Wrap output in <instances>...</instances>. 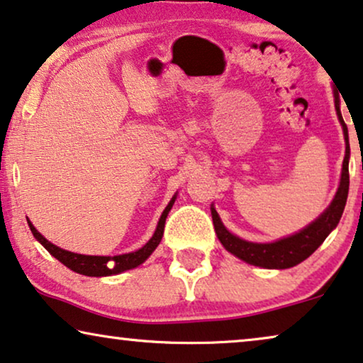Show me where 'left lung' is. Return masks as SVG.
Listing matches in <instances>:
<instances>
[{"instance_id": "1", "label": "left lung", "mask_w": 363, "mask_h": 363, "mask_svg": "<svg viewBox=\"0 0 363 363\" xmlns=\"http://www.w3.org/2000/svg\"><path fill=\"white\" fill-rule=\"evenodd\" d=\"M335 98V109L339 121L342 124V131H344L345 139V157L342 162V174H340V184L337 189L335 196L330 202V206L317 217L315 220L311 222L302 230L296 232V234L289 235V238L274 240V242H249L232 234L227 230V227L222 224L219 214L211 206L212 222H214V229L217 234V239L224 245L227 252H230L235 257H239L244 262L250 265H257V267L264 269H289L294 265L301 264L302 260L315 252L320 247V244L327 239V235L335 229L339 224L342 212L345 209L347 196H349V159H350V144H349V129L344 123L340 113V99L339 96L333 93Z\"/></svg>"}]
</instances>
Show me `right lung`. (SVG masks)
<instances>
[{
	"instance_id": "obj_1",
	"label": "right lung",
	"mask_w": 363,
	"mask_h": 363,
	"mask_svg": "<svg viewBox=\"0 0 363 363\" xmlns=\"http://www.w3.org/2000/svg\"><path fill=\"white\" fill-rule=\"evenodd\" d=\"M177 194L172 196V199L169 201L166 209L162 211L161 217H159L157 227L154 230L152 238L147 240L146 244L143 245L141 249L134 250V252L121 254V255H84V254H76L69 252V250H65L57 245L51 244L46 238H43L40 232L36 230V227L31 224V220L28 219V225L35 235L36 240H40V244L45 247L48 252H50L52 257H56L61 264H65L67 269H71L72 272L88 275V277H106V275H116L121 272H125V270H131L143 262H146L149 255H151L156 247L161 242L162 234H164V224H166V217L169 211L172 209L174 202H176Z\"/></svg>"
}]
</instances>
